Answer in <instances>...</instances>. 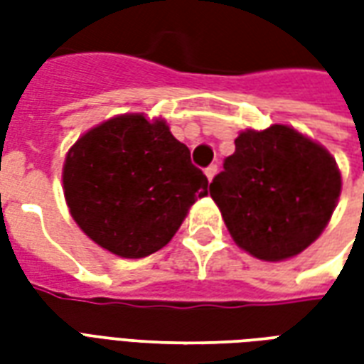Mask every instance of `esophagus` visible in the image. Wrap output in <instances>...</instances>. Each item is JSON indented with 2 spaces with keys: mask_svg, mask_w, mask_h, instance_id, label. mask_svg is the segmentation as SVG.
Listing matches in <instances>:
<instances>
[{
  "mask_svg": "<svg viewBox=\"0 0 364 364\" xmlns=\"http://www.w3.org/2000/svg\"><path fill=\"white\" fill-rule=\"evenodd\" d=\"M216 173H218V166H214V164H213V166H208L205 169V175L208 177V181H213L214 175H216Z\"/></svg>",
  "mask_w": 364,
  "mask_h": 364,
  "instance_id": "1",
  "label": "esophagus"
}]
</instances>
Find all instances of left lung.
Returning a JSON list of instances; mask_svg holds the SVG:
<instances>
[{"label":"left lung","mask_w":364,"mask_h":364,"mask_svg":"<svg viewBox=\"0 0 364 364\" xmlns=\"http://www.w3.org/2000/svg\"><path fill=\"white\" fill-rule=\"evenodd\" d=\"M339 195L336 158L289 124L242 130L210 183L232 240L261 261L304 252L326 230Z\"/></svg>","instance_id":"left-lung-1"}]
</instances>
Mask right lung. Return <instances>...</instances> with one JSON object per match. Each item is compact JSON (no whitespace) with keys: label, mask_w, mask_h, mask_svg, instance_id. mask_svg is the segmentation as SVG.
<instances>
[{"label":"right lung","mask_w":364,"mask_h":364,"mask_svg":"<svg viewBox=\"0 0 364 364\" xmlns=\"http://www.w3.org/2000/svg\"><path fill=\"white\" fill-rule=\"evenodd\" d=\"M70 214L99 247L140 259L171 242L208 179L164 119L127 112L90 128L68 150Z\"/></svg>","instance_id":"1"}]
</instances>
